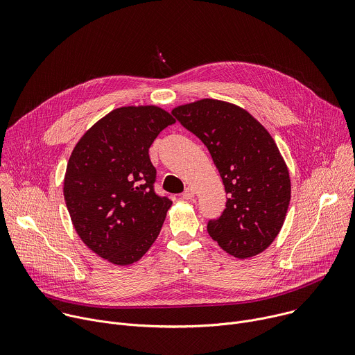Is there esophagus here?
Masks as SVG:
<instances>
[{
    "label": "esophagus",
    "mask_w": 355,
    "mask_h": 355,
    "mask_svg": "<svg viewBox=\"0 0 355 355\" xmlns=\"http://www.w3.org/2000/svg\"><path fill=\"white\" fill-rule=\"evenodd\" d=\"M193 196H195V191H193L192 188H189V187L181 193V198L185 199V200H189V199H192Z\"/></svg>",
    "instance_id": "1"
}]
</instances>
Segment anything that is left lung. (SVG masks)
<instances>
[{
	"mask_svg": "<svg viewBox=\"0 0 355 355\" xmlns=\"http://www.w3.org/2000/svg\"><path fill=\"white\" fill-rule=\"evenodd\" d=\"M204 143L229 193L209 236L236 259L254 257L278 236L291 200L288 167L268 130L245 110L204 98L171 111Z\"/></svg>",
	"mask_w": 355,
	"mask_h": 355,
	"instance_id": "left-lung-1",
	"label": "left lung"
}]
</instances>
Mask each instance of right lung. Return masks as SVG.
<instances>
[{
    "label": "right lung",
    "mask_w": 355,
    "mask_h": 355,
    "mask_svg": "<svg viewBox=\"0 0 355 355\" xmlns=\"http://www.w3.org/2000/svg\"><path fill=\"white\" fill-rule=\"evenodd\" d=\"M175 119L155 105L116 108L78 140L63 193L73 226L96 256L116 266L140 260L173 202L155 192L148 148Z\"/></svg>",
    "instance_id": "add662e5"
}]
</instances>
